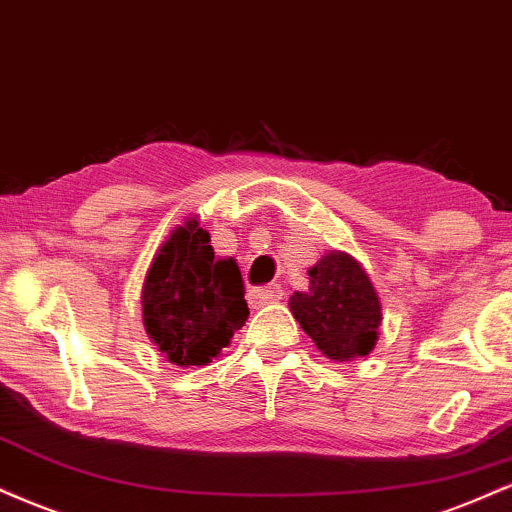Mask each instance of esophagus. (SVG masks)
<instances>
[{"label":"esophagus","mask_w":512,"mask_h":512,"mask_svg":"<svg viewBox=\"0 0 512 512\" xmlns=\"http://www.w3.org/2000/svg\"><path fill=\"white\" fill-rule=\"evenodd\" d=\"M283 298V291L281 286H262V288H255V291L250 293V303L255 307H262V305H272V303H279Z\"/></svg>","instance_id":"34e87169"}]
</instances>
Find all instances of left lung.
Listing matches in <instances>:
<instances>
[{
	"label": "left lung",
	"mask_w": 512,
	"mask_h": 512,
	"mask_svg": "<svg viewBox=\"0 0 512 512\" xmlns=\"http://www.w3.org/2000/svg\"><path fill=\"white\" fill-rule=\"evenodd\" d=\"M307 276V291H295L288 307L322 355L350 362L372 353L379 341L381 300L365 267L348 252L331 250Z\"/></svg>",
	"instance_id": "1"
}]
</instances>
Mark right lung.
Masks as SVG:
<instances>
[{"label": "right lung", "mask_w": 512, "mask_h": 512, "mask_svg": "<svg viewBox=\"0 0 512 512\" xmlns=\"http://www.w3.org/2000/svg\"><path fill=\"white\" fill-rule=\"evenodd\" d=\"M143 326L171 365H209L245 324L250 310L233 257H214L197 214L166 236L147 267Z\"/></svg>", "instance_id": "add662e5"}]
</instances>
